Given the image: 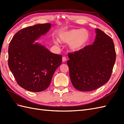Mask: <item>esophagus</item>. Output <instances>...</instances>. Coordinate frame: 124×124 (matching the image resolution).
I'll return each instance as SVG.
<instances>
[{
    "mask_svg": "<svg viewBox=\"0 0 124 124\" xmlns=\"http://www.w3.org/2000/svg\"><path fill=\"white\" fill-rule=\"evenodd\" d=\"M66 61V58L65 56H63V58H62V61L63 62H65Z\"/></svg>",
    "mask_w": 124,
    "mask_h": 124,
    "instance_id": "34e87169",
    "label": "esophagus"
}]
</instances>
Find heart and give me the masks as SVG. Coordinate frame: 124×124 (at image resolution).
Here are the masks:
<instances>
[{
    "mask_svg": "<svg viewBox=\"0 0 124 124\" xmlns=\"http://www.w3.org/2000/svg\"><path fill=\"white\" fill-rule=\"evenodd\" d=\"M91 39V34L85 29H72L61 31L59 33V40L62 42L69 43V48L72 51H78L86 46ZM58 46V41H54Z\"/></svg>",
    "mask_w": 124,
    "mask_h": 124,
    "instance_id": "heart-1",
    "label": "heart"
}]
</instances>
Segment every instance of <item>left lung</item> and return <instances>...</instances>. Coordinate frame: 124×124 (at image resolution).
<instances>
[{
    "label": "left lung",
    "instance_id": "8db88e82",
    "mask_svg": "<svg viewBox=\"0 0 124 124\" xmlns=\"http://www.w3.org/2000/svg\"><path fill=\"white\" fill-rule=\"evenodd\" d=\"M92 45L74 53H69L67 64L73 86L80 91L97 89L108 81L116 61L112 38L100 29Z\"/></svg>",
    "mask_w": 124,
    "mask_h": 124
}]
</instances>
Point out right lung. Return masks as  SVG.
Listing matches in <instances>:
<instances>
[{
	"label": "right lung",
	"mask_w": 124,
	"mask_h": 124,
	"mask_svg": "<svg viewBox=\"0 0 124 124\" xmlns=\"http://www.w3.org/2000/svg\"><path fill=\"white\" fill-rule=\"evenodd\" d=\"M51 27V23H44L23 28L16 33L9 44V69L18 85L27 91L38 92L46 89L62 63L61 55L35 42Z\"/></svg>",
	"instance_id": "obj_1"
}]
</instances>
